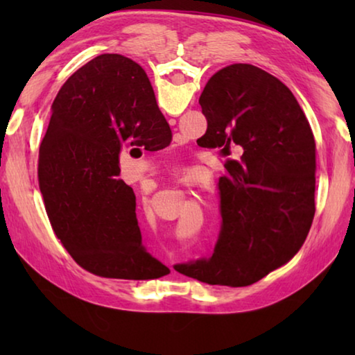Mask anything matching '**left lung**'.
<instances>
[{"mask_svg":"<svg viewBox=\"0 0 355 355\" xmlns=\"http://www.w3.org/2000/svg\"><path fill=\"white\" fill-rule=\"evenodd\" d=\"M203 147L225 161L219 178L220 232L213 255L183 264L209 285L248 286L297 254L315 216V137L284 83L250 64L209 78L199 98ZM197 141V142H199Z\"/></svg>","mask_w":355,"mask_h":355,"instance_id":"obj_1","label":"left lung"}]
</instances>
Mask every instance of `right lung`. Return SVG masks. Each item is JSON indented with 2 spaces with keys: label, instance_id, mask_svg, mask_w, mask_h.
<instances>
[{
  "label": "right lung",
  "instance_id": "add662e5",
  "mask_svg": "<svg viewBox=\"0 0 355 355\" xmlns=\"http://www.w3.org/2000/svg\"><path fill=\"white\" fill-rule=\"evenodd\" d=\"M39 148V186L53 230L71 258L100 277L169 274L142 244L136 196L119 178V156L161 150L172 131L148 76L122 55H100L56 95Z\"/></svg>",
  "mask_w": 355,
  "mask_h": 355
}]
</instances>
